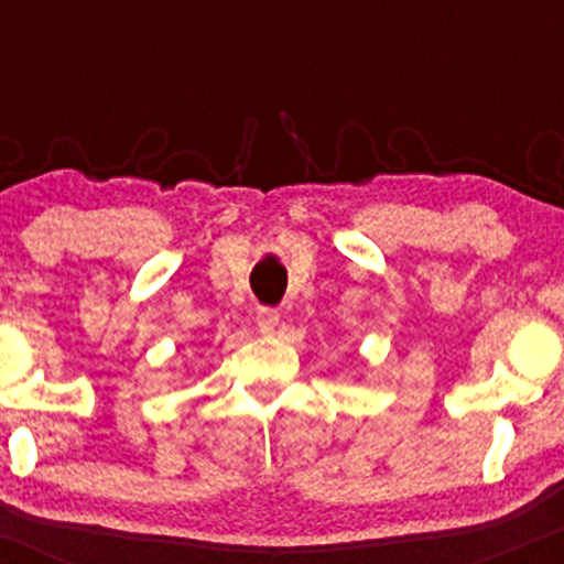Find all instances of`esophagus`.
<instances>
[{
    "label": "esophagus",
    "instance_id": "1",
    "mask_svg": "<svg viewBox=\"0 0 564 564\" xmlns=\"http://www.w3.org/2000/svg\"><path fill=\"white\" fill-rule=\"evenodd\" d=\"M278 321H281V315H278L275 307H260V310H257V328H260L262 334H273Z\"/></svg>",
    "mask_w": 564,
    "mask_h": 564
}]
</instances>
